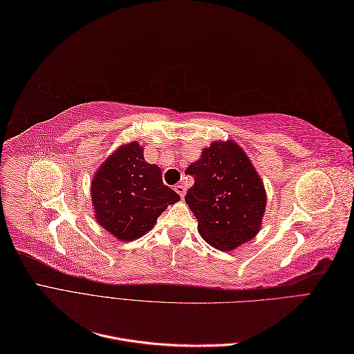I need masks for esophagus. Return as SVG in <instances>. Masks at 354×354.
<instances>
[{
    "mask_svg": "<svg viewBox=\"0 0 354 354\" xmlns=\"http://www.w3.org/2000/svg\"><path fill=\"white\" fill-rule=\"evenodd\" d=\"M174 190L177 192V194H178L181 198H185V195H186V186H185L183 183L176 185V186H174Z\"/></svg>",
    "mask_w": 354,
    "mask_h": 354,
    "instance_id": "esophagus-1",
    "label": "esophagus"
}]
</instances>
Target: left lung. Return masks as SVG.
<instances>
[{
    "label": "left lung",
    "mask_w": 354,
    "mask_h": 354,
    "mask_svg": "<svg viewBox=\"0 0 354 354\" xmlns=\"http://www.w3.org/2000/svg\"><path fill=\"white\" fill-rule=\"evenodd\" d=\"M186 173L195 180L186 203L203 241L220 251L236 250L260 232L267 196L263 181L243 149L214 142Z\"/></svg>",
    "instance_id": "left-lung-1"
}]
</instances>
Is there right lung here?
I'll use <instances>...</instances> for the list:
<instances>
[{"label": "right lung", "instance_id": "add662e5", "mask_svg": "<svg viewBox=\"0 0 354 354\" xmlns=\"http://www.w3.org/2000/svg\"><path fill=\"white\" fill-rule=\"evenodd\" d=\"M143 147L131 142L118 147L91 181L95 220L120 241H134L151 230L178 194L162 183V171L149 164Z\"/></svg>", "mask_w": 354, "mask_h": 354}]
</instances>
